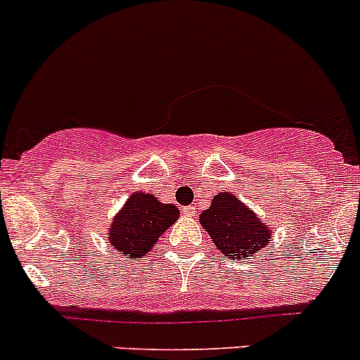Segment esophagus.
I'll use <instances>...</instances> for the list:
<instances>
[{"label": "esophagus", "instance_id": "obj_1", "mask_svg": "<svg viewBox=\"0 0 360 360\" xmlns=\"http://www.w3.org/2000/svg\"><path fill=\"white\" fill-rule=\"evenodd\" d=\"M195 212H197V209H195V207H184V209H183V214H184V216H188V217L195 216Z\"/></svg>", "mask_w": 360, "mask_h": 360}]
</instances>
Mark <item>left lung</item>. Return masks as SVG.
Wrapping results in <instances>:
<instances>
[{
  "label": "left lung",
  "instance_id": "8db88e82",
  "mask_svg": "<svg viewBox=\"0 0 360 360\" xmlns=\"http://www.w3.org/2000/svg\"><path fill=\"white\" fill-rule=\"evenodd\" d=\"M200 224L214 245L233 261L250 259L270 245L271 230L230 191H219L200 214Z\"/></svg>",
  "mask_w": 360,
  "mask_h": 360
}]
</instances>
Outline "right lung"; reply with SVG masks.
<instances>
[{
	"instance_id": "right-lung-1",
	"label": "right lung",
	"mask_w": 360,
	"mask_h": 360,
	"mask_svg": "<svg viewBox=\"0 0 360 360\" xmlns=\"http://www.w3.org/2000/svg\"><path fill=\"white\" fill-rule=\"evenodd\" d=\"M177 217L179 209L172 203H162L151 193H132L112 219L108 238L115 250L137 259L155 248Z\"/></svg>"
}]
</instances>
